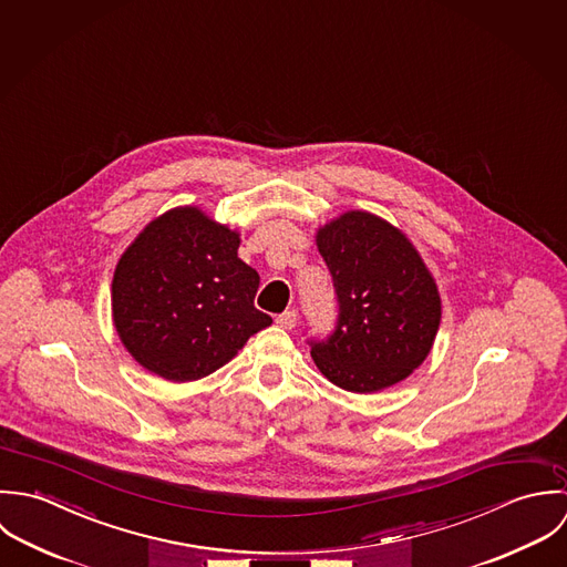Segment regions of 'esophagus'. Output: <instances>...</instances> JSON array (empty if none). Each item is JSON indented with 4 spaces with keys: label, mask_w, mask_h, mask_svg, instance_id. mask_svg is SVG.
I'll return each instance as SVG.
<instances>
[{
    "label": "esophagus",
    "mask_w": 567,
    "mask_h": 567,
    "mask_svg": "<svg viewBox=\"0 0 567 567\" xmlns=\"http://www.w3.org/2000/svg\"><path fill=\"white\" fill-rule=\"evenodd\" d=\"M276 324H278L280 329L291 331V329L298 324V311H285V313H280V316L276 318Z\"/></svg>",
    "instance_id": "1"
}]
</instances>
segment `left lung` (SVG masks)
Instances as JSON below:
<instances>
[{
    "instance_id": "left-lung-1",
    "label": "left lung",
    "mask_w": 567,
    "mask_h": 567,
    "mask_svg": "<svg viewBox=\"0 0 567 567\" xmlns=\"http://www.w3.org/2000/svg\"><path fill=\"white\" fill-rule=\"evenodd\" d=\"M316 243L340 302L336 333L311 341L318 370L354 394L408 379L427 359L443 316L439 285L414 243L365 210L318 227Z\"/></svg>"
}]
</instances>
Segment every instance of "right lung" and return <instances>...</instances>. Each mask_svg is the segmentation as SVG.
I'll return each instance as SVG.
<instances>
[{
  "label": "right lung",
  "instance_id": "obj_1",
  "mask_svg": "<svg viewBox=\"0 0 567 567\" xmlns=\"http://www.w3.org/2000/svg\"><path fill=\"white\" fill-rule=\"evenodd\" d=\"M240 234L197 206H177L124 249L112 280L117 338L148 372L197 381L271 324L254 307L258 274L238 258Z\"/></svg>",
  "mask_w": 567,
  "mask_h": 567
}]
</instances>
